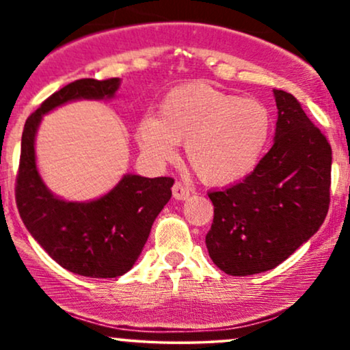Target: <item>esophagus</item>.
<instances>
[{
  "mask_svg": "<svg viewBox=\"0 0 350 350\" xmlns=\"http://www.w3.org/2000/svg\"><path fill=\"white\" fill-rule=\"evenodd\" d=\"M189 194H191V187H189L187 184L180 183V180L174 183V186H172V196H174V199L184 200L189 198Z\"/></svg>",
  "mask_w": 350,
  "mask_h": 350,
  "instance_id": "34e87169",
  "label": "esophagus"
}]
</instances>
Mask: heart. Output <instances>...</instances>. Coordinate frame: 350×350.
Returning <instances> with one entry per match:
<instances>
[{
	"mask_svg": "<svg viewBox=\"0 0 350 350\" xmlns=\"http://www.w3.org/2000/svg\"><path fill=\"white\" fill-rule=\"evenodd\" d=\"M271 135L263 103L189 83L163 100L156 118L138 124V142L151 158L171 161L186 143L187 161L206 183L232 184L255 170Z\"/></svg>",
	"mask_w": 350,
	"mask_h": 350,
	"instance_id": "heart-1",
	"label": "heart"
}]
</instances>
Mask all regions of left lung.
<instances>
[{"label": "left lung", "mask_w": 350, "mask_h": 350, "mask_svg": "<svg viewBox=\"0 0 350 350\" xmlns=\"http://www.w3.org/2000/svg\"><path fill=\"white\" fill-rule=\"evenodd\" d=\"M275 92V143L242 183L208 192L214 222L206 235L212 262L232 276L271 270L323 226L332 151L299 102Z\"/></svg>", "instance_id": "1"}]
</instances>
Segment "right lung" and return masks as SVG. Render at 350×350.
<instances>
[{"label": "right lung", "mask_w": 350, "mask_h": 350, "mask_svg": "<svg viewBox=\"0 0 350 350\" xmlns=\"http://www.w3.org/2000/svg\"><path fill=\"white\" fill-rule=\"evenodd\" d=\"M120 79H80L52 94L26 120L16 176V206L34 240L60 267L90 278H116L131 270L151 226L171 199L172 178L126 174L100 199L55 198L36 166L34 139L42 115L72 100L111 98Z\"/></svg>", "instance_id": "right-lung-1"}]
</instances>
